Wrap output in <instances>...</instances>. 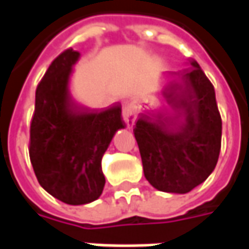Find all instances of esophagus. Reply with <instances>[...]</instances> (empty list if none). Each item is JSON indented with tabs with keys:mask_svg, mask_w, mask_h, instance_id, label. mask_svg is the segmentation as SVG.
Instances as JSON below:
<instances>
[{
	"mask_svg": "<svg viewBox=\"0 0 249 249\" xmlns=\"http://www.w3.org/2000/svg\"><path fill=\"white\" fill-rule=\"evenodd\" d=\"M136 117H137V110H136L135 104H125V107L123 108V120H124V123L128 128H133V125L136 123Z\"/></svg>",
	"mask_w": 249,
	"mask_h": 249,
	"instance_id": "34e87169",
	"label": "esophagus"
}]
</instances>
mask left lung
Here are the masks:
<instances>
[{"mask_svg": "<svg viewBox=\"0 0 249 249\" xmlns=\"http://www.w3.org/2000/svg\"><path fill=\"white\" fill-rule=\"evenodd\" d=\"M171 88L172 112L140 117L133 132L149 184L183 195L213 172L221 146V117L213 85L195 60Z\"/></svg>", "mask_w": 249, "mask_h": 249, "instance_id": "obj_1", "label": "left lung"}]
</instances>
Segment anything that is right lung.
Masks as SVG:
<instances>
[{
  "mask_svg": "<svg viewBox=\"0 0 249 249\" xmlns=\"http://www.w3.org/2000/svg\"><path fill=\"white\" fill-rule=\"evenodd\" d=\"M80 56L68 49L48 68L36 90L30 125L29 155L38 183L71 205L89 204L101 196V159L114 133L124 128L120 105L98 112L73 101L69 78Z\"/></svg>",
  "mask_w": 249,
  "mask_h": 249,
  "instance_id": "right-lung-1",
  "label": "right lung"
}]
</instances>
